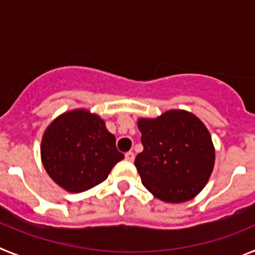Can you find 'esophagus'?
Wrapping results in <instances>:
<instances>
[{"label": "esophagus", "mask_w": 255, "mask_h": 255, "mask_svg": "<svg viewBox=\"0 0 255 255\" xmlns=\"http://www.w3.org/2000/svg\"><path fill=\"white\" fill-rule=\"evenodd\" d=\"M125 158H126V161L132 162V161H134V158H135L134 153H132V152H128V153H126V154H125Z\"/></svg>", "instance_id": "1"}]
</instances>
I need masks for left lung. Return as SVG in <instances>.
Returning a JSON list of instances; mask_svg holds the SVG:
<instances>
[{"instance_id": "8db88e82", "label": "left lung", "mask_w": 255, "mask_h": 255, "mask_svg": "<svg viewBox=\"0 0 255 255\" xmlns=\"http://www.w3.org/2000/svg\"><path fill=\"white\" fill-rule=\"evenodd\" d=\"M143 152L135 167L143 185L166 203L197 197L215 167L216 152L202 120L185 110H168L155 119L140 117Z\"/></svg>"}]
</instances>
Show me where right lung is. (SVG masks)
Instances as JSON below:
<instances>
[{"instance_id":"add662e5","label":"right lung","mask_w":255,"mask_h":255,"mask_svg":"<svg viewBox=\"0 0 255 255\" xmlns=\"http://www.w3.org/2000/svg\"><path fill=\"white\" fill-rule=\"evenodd\" d=\"M44 170L69 193H82L105 181L124 154L106 123L87 108H76L56 117L47 126L40 143Z\"/></svg>"}]
</instances>
